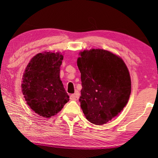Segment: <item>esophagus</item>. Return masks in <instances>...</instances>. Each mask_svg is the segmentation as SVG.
Instances as JSON below:
<instances>
[{
    "instance_id": "obj_1",
    "label": "esophagus",
    "mask_w": 158,
    "mask_h": 158,
    "mask_svg": "<svg viewBox=\"0 0 158 158\" xmlns=\"http://www.w3.org/2000/svg\"><path fill=\"white\" fill-rule=\"evenodd\" d=\"M79 94L78 91H76L75 93H74V94H72L70 96H69V99H70L71 100H74L76 101L79 99Z\"/></svg>"
}]
</instances>
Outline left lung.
Wrapping results in <instances>:
<instances>
[{"label": "left lung", "instance_id": "obj_1", "mask_svg": "<svg viewBox=\"0 0 158 158\" xmlns=\"http://www.w3.org/2000/svg\"><path fill=\"white\" fill-rule=\"evenodd\" d=\"M79 55L81 108L89 122L104 125L117 116L128 102L131 93L129 70L119 56L107 50H84Z\"/></svg>", "mask_w": 158, "mask_h": 158}]
</instances>
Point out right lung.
Wrapping results in <instances>:
<instances>
[{"label": "right lung", "instance_id": "1", "mask_svg": "<svg viewBox=\"0 0 158 158\" xmlns=\"http://www.w3.org/2000/svg\"><path fill=\"white\" fill-rule=\"evenodd\" d=\"M63 59L60 52L39 53L29 61L23 74L21 91L26 104L44 118L56 115L69 101L60 78Z\"/></svg>", "mask_w": 158, "mask_h": 158}]
</instances>
